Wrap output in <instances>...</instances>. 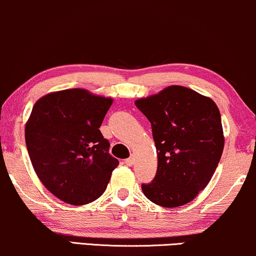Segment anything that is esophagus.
I'll use <instances>...</instances> for the list:
<instances>
[{
    "label": "esophagus",
    "instance_id": "esophagus-1",
    "mask_svg": "<svg viewBox=\"0 0 256 256\" xmlns=\"http://www.w3.org/2000/svg\"><path fill=\"white\" fill-rule=\"evenodd\" d=\"M124 163H125L128 166H131L132 164H134V157H130V158H128V160H125Z\"/></svg>",
    "mask_w": 256,
    "mask_h": 256
}]
</instances>
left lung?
I'll list each match as a JSON object with an SVG mask.
<instances>
[{"mask_svg": "<svg viewBox=\"0 0 256 256\" xmlns=\"http://www.w3.org/2000/svg\"><path fill=\"white\" fill-rule=\"evenodd\" d=\"M134 104L151 122L158 157L154 180L142 184L144 195L164 208L186 204L208 186L221 160L218 108L208 96L177 85Z\"/></svg>", "mask_w": 256, "mask_h": 256, "instance_id": "left-lung-1", "label": "left lung"}]
</instances>
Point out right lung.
I'll use <instances>...</instances> for the list:
<instances>
[{
	"instance_id": "1",
	"label": "right lung",
	"mask_w": 256,
	"mask_h": 256,
	"mask_svg": "<svg viewBox=\"0 0 256 256\" xmlns=\"http://www.w3.org/2000/svg\"><path fill=\"white\" fill-rule=\"evenodd\" d=\"M112 98L84 88L48 93L26 124V145L38 180L72 206L93 202L106 190L119 162L99 128Z\"/></svg>"
}]
</instances>
